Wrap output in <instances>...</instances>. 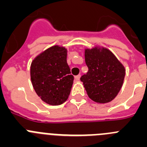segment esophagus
<instances>
[{"label":"esophagus","mask_w":147,"mask_h":147,"mask_svg":"<svg viewBox=\"0 0 147 147\" xmlns=\"http://www.w3.org/2000/svg\"><path fill=\"white\" fill-rule=\"evenodd\" d=\"M80 75H76V76H75V80H76V81H78V80H80Z\"/></svg>","instance_id":"obj_1"}]
</instances>
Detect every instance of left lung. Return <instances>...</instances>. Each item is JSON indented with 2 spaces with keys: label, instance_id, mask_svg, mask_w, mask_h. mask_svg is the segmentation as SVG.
I'll use <instances>...</instances> for the list:
<instances>
[{
  "label": "left lung",
  "instance_id": "obj_1",
  "mask_svg": "<svg viewBox=\"0 0 147 147\" xmlns=\"http://www.w3.org/2000/svg\"><path fill=\"white\" fill-rule=\"evenodd\" d=\"M85 61L88 71L80 80L88 97L100 104L111 102L124 83V65L110 50L100 46L86 48Z\"/></svg>",
  "mask_w": 147,
  "mask_h": 147
}]
</instances>
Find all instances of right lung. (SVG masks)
Listing matches in <instances>:
<instances>
[{"label":"right lung","instance_id":"add662e5","mask_svg":"<svg viewBox=\"0 0 147 147\" xmlns=\"http://www.w3.org/2000/svg\"><path fill=\"white\" fill-rule=\"evenodd\" d=\"M67 49L54 45L39 53L31 64V80L36 93L47 104L59 105L67 101L74 77L67 62Z\"/></svg>","mask_w":147,"mask_h":147}]
</instances>
